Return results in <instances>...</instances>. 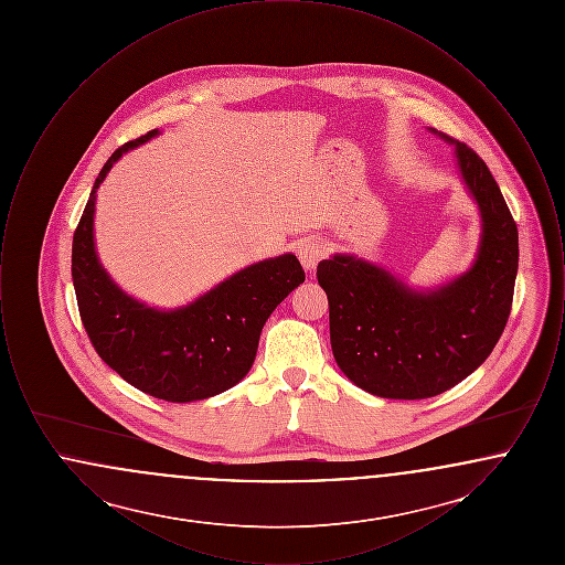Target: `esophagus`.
Instances as JSON below:
<instances>
[{
	"instance_id": "1",
	"label": "esophagus",
	"mask_w": 565,
	"mask_h": 565,
	"mask_svg": "<svg viewBox=\"0 0 565 565\" xmlns=\"http://www.w3.org/2000/svg\"><path fill=\"white\" fill-rule=\"evenodd\" d=\"M326 256V247L316 239H307L298 247V260L305 267V270H313L318 267V263Z\"/></svg>"
}]
</instances>
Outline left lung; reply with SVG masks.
Here are the masks:
<instances>
[{
  "mask_svg": "<svg viewBox=\"0 0 565 565\" xmlns=\"http://www.w3.org/2000/svg\"><path fill=\"white\" fill-rule=\"evenodd\" d=\"M430 131L454 146L461 182L479 207L481 239L470 269L419 290L353 254L318 265L334 360L379 398L422 401L451 390L483 364L511 316L519 233L509 205L472 148Z\"/></svg>",
  "mask_w": 565,
  "mask_h": 565,
  "instance_id": "obj_1",
  "label": "left lung"
}]
</instances>
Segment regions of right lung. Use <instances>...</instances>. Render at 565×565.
Returning <instances> with one entry per match:
<instances>
[{
    "instance_id": "obj_1",
    "label": "right lung",
    "mask_w": 565,
    "mask_h": 565,
    "mask_svg": "<svg viewBox=\"0 0 565 565\" xmlns=\"http://www.w3.org/2000/svg\"><path fill=\"white\" fill-rule=\"evenodd\" d=\"M161 135L159 129L118 148L99 171L72 245V277L82 323L99 358L139 392L167 403L222 394L249 373L263 326L305 281L295 254L233 273L175 309L127 295L104 269L95 247V201L114 162Z\"/></svg>"
}]
</instances>
